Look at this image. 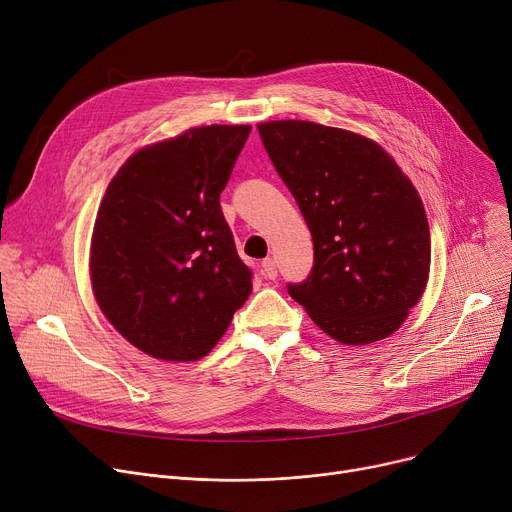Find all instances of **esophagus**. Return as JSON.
I'll use <instances>...</instances> for the list:
<instances>
[{
	"instance_id": "34e87169",
	"label": "esophagus",
	"mask_w": 512,
	"mask_h": 512,
	"mask_svg": "<svg viewBox=\"0 0 512 512\" xmlns=\"http://www.w3.org/2000/svg\"><path fill=\"white\" fill-rule=\"evenodd\" d=\"M261 267H263V276H265V278H270V280H276V278H278V263H276L274 257L263 259Z\"/></svg>"
}]
</instances>
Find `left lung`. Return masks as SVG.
Returning a JSON list of instances; mask_svg holds the SVG:
<instances>
[{
    "mask_svg": "<svg viewBox=\"0 0 512 512\" xmlns=\"http://www.w3.org/2000/svg\"><path fill=\"white\" fill-rule=\"evenodd\" d=\"M257 130L313 236L311 274L288 294L338 342L390 336L429 276V226L415 186L361 134L305 120Z\"/></svg>",
    "mask_w": 512,
    "mask_h": 512,
    "instance_id": "8db88e82",
    "label": "left lung"
}]
</instances>
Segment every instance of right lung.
<instances>
[{
	"label": "right lung",
	"instance_id": "obj_1",
	"mask_svg": "<svg viewBox=\"0 0 512 512\" xmlns=\"http://www.w3.org/2000/svg\"><path fill=\"white\" fill-rule=\"evenodd\" d=\"M251 126H199L130 155L99 205L91 282L110 324L164 361L205 357L253 288L220 207Z\"/></svg>",
	"mask_w": 512,
	"mask_h": 512
}]
</instances>
